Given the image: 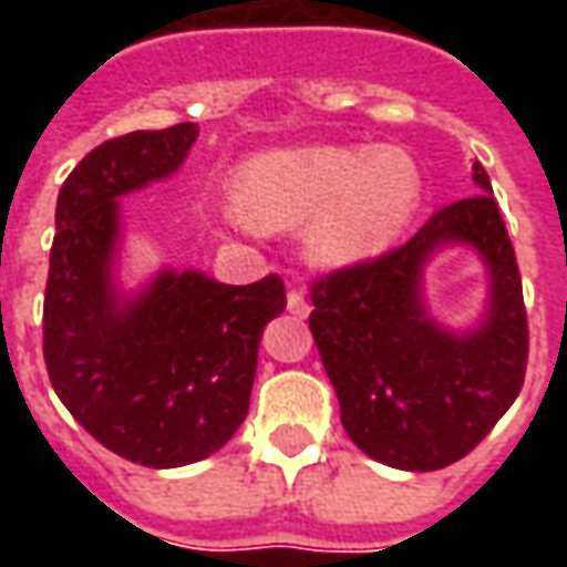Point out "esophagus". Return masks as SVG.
Listing matches in <instances>:
<instances>
[{"mask_svg":"<svg viewBox=\"0 0 567 567\" xmlns=\"http://www.w3.org/2000/svg\"><path fill=\"white\" fill-rule=\"evenodd\" d=\"M288 312H291L295 319H307L309 316V300L300 295V291H295V288L288 291Z\"/></svg>","mask_w":567,"mask_h":567,"instance_id":"obj_1","label":"esophagus"}]
</instances>
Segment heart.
<instances>
[{
    "label": "heart",
    "instance_id": "1",
    "mask_svg": "<svg viewBox=\"0 0 567 567\" xmlns=\"http://www.w3.org/2000/svg\"><path fill=\"white\" fill-rule=\"evenodd\" d=\"M236 199L221 218L239 230L303 228V248L321 267H352L404 236L419 209L422 178L401 148L307 145L264 151L236 169Z\"/></svg>",
    "mask_w": 567,
    "mask_h": 567
}]
</instances>
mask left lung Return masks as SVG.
Returning a JSON list of instances; mask_svg holds the SVG:
<instances>
[{"mask_svg":"<svg viewBox=\"0 0 567 567\" xmlns=\"http://www.w3.org/2000/svg\"><path fill=\"white\" fill-rule=\"evenodd\" d=\"M480 194L434 212L406 246L312 285L309 328L340 422L358 450L398 471H440L495 427L523 389V282L511 236L474 161ZM487 267V307L458 332L430 316L424 267L446 247Z\"/></svg>","mask_w":567,"mask_h":567,"instance_id":"1","label":"left lung"}]
</instances>
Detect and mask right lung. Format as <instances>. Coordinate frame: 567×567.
I'll return each instance as SVG.
<instances>
[{
	"label": "right lung",
	"instance_id": "right-lung-1",
	"mask_svg": "<svg viewBox=\"0 0 567 567\" xmlns=\"http://www.w3.org/2000/svg\"><path fill=\"white\" fill-rule=\"evenodd\" d=\"M197 124L103 142L56 197L44 288V364L79 425L127 462L182 467L209 458L243 425L264 328L285 312V285H224L161 267L121 282V197L178 173Z\"/></svg>",
	"mask_w": 567,
	"mask_h": 567
}]
</instances>
